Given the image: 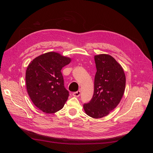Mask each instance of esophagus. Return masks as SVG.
Here are the masks:
<instances>
[{"mask_svg":"<svg viewBox=\"0 0 153 153\" xmlns=\"http://www.w3.org/2000/svg\"><path fill=\"white\" fill-rule=\"evenodd\" d=\"M80 95V91H77L73 93V96L74 97H79Z\"/></svg>","mask_w":153,"mask_h":153,"instance_id":"34e87169","label":"esophagus"}]
</instances>
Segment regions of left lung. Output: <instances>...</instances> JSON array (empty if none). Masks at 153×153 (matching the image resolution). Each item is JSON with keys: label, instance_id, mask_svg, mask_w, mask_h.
<instances>
[{"label": "left lung", "instance_id": "left-lung-1", "mask_svg": "<svg viewBox=\"0 0 153 153\" xmlns=\"http://www.w3.org/2000/svg\"><path fill=\"white\" fill-rule=\"evenodd\" d=\"M97 72L94 94L91 101L83 105L85 113L94 119L110 114L120 103L125 89L126 77L123 68L111 56H94Z\"/></svg>", "mask_w": 153, "mask_h": 153}]
</instances>
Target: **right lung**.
I'll list each match as a JSON object with an SVG mask.
<instances>
[{
  "mask_svg": "<svg viewBox=\"0 0 153 153\" xmlns=\"http://www.w3.org/2000/svg\"><path fill=\"white\" fill-rule=\"evenodd\" d=\"M71 61L70 57L48 52L28 65L25 74L27 92L34 105L43 112L56 113L67 102L69 92L64 87L61 70Z\"/></svg>",
  "mask_w": 153,
  "mask_h": 153,
  "instance_id": "obj_1",
  "label": "right lung"
}]
</instances>
